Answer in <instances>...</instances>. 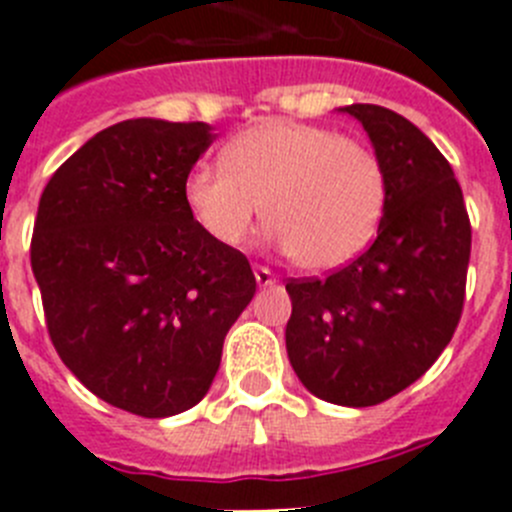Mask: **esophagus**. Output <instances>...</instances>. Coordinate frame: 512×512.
<instances>
[{"label":"esophagus","mask_w":512,"mask_h":512,"mask_svg":"<svg viewBox=\"0 0 512 512\" xmlns=\"http://www.w3.org/2000/svg\"><path fill=\"white\" fill-rule=\"evenodd\" d=\"M253 274H256V282H259V287H269V284H277L274 271L266 269V266H253Z\"/></svg>","instance_id":"1"}]
</instances>
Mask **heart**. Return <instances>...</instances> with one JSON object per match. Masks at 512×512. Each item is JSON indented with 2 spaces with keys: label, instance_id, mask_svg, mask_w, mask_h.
Here are the masks:
<instances>
[{
  "label": "heart",
  "instance_id": "1",
  "mask_svg": "<svg viewBox=\"0 0 512 512\" xmlns=\"http://www.w3.org/2000/svg\"><path fill=\"white\" fill-rule=\"evenodd\" d=\"M220 161L184 179V202L212 241L246 243L261 202L271 241L307 271L354 261L377 235L387 174L361 140L274 117L235 135Z\"/></svg>",
  "mask_w": 512,
  "mask_h": 512
}]
</instances>
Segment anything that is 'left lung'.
I'll use <instances>...</instances> for the list:
<instances>
[{"label":"left lung","instance_id":"8db88e82","mask_svg":"<svg viewBox=\"0 0 512 512\" xmlns=\"http://www.w3.org/2000/svg\"><path fill=\"white\" fill-rule=\"evenodd\" d=\"M364 125L387 174L377 238L325 279H289V364L315 397L346 408L390 400L449 346L464 310L472 225L454 169L413 122L379 104Z\"/></svg>","mask_w":512,"mask_h":512}]
</instances>
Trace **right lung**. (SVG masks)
<instances>
[{
  "label": "right lung",
  "instance_id": "right-lung-1",
  "mask_svg": "<svg viewBox=\"0 0 512 512\" xmlns=\"http://www.w3.org/2000/svg\"><path fill=\"white\" fill-rule=\"evenodd\" d=\"M205 122L138 117L87 140L45 184L30 264L58 356L89 392L140 418L194 408L256 292L238 248L212 241L184 179Z\"/></svg>",
  "mask_w": 512,
  "mask_h": 512
}]
</instances>
